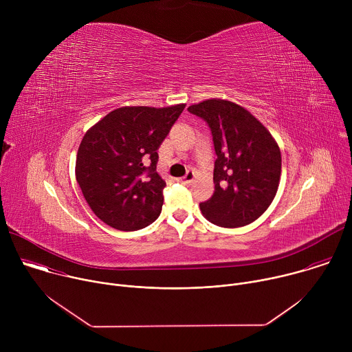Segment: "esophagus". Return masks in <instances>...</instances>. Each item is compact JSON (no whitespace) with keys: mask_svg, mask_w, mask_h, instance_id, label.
<instances>
[{"mask_svg":"<svg viewBox=\"0 0 352 352\" xmlns=\"http://www.w3.org/2000/svg\"><path fill=\"white\" fill-rule=\"evenodd\" d=\"M193 179H195V173H193V171H188L186 175L182 177V178H179L178 181H179L181 184H184V185H188V184L193 182Z\"/></svg>","mask_w":352,"mask_h":352,"instance_id":"34e87169","label":"esophagus"}]
</instances>
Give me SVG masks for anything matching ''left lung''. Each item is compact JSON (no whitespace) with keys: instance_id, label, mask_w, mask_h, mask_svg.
I'll return each mask as SVG.
<instances>
[{"instance_id":"obj_1","label":"left lung","mask_w":352,"mask_h":352,"mask_svg":"<svg viewBox=\"0 0 352 352\" xmlns=\"http://www.w3.org/2000/svg\"><path fill=\"white\" fill-rule=\"evenodd\" d=\"M212 131L217 159L214 193L200 204L210 223L236 228L254 223L272 205L281 175V152L266 126L236 103L209 98L188 107Z\"/></svg>"}]
</instances>
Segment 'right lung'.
I'll return each instance as SVG.
<instances>
[{
    "instance_id": "obj_1",
    "label": "right lung",
    "mask_w": 352,
    "mask_h": 352,
    "mask_svg": "<svg viewBox=\"0 0 352 352\" xmlns=\"http://www.w3.org/2000/svg\"><path fill=\"white\" fill-rule=\"evenodd\" d=\"M185 104L126 106L109 113L85 133L75 175L91 212L120 231H136L162 213L166 181L157 150Z\"/></svg>"
}]
</instances>
